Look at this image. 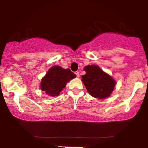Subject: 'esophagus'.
I'll use <instances>...</instances> for the list:
<instances>
[{
    "mask_svg": "<svg viewBox=\"0 0 148 148\" xmlns=\"http://www.w3.org/2000/svg\"><path fill=\"white\" fill-rule=\"evenodd\" d=\"M75 74L76 75V77H79L80 75H79V72H75Z\"/></svg>",
    "mask_w": 148,
    "mask_h": 148,
    "instance_id": "obj_1",
    "label": "esophagus"
}]
</instances>
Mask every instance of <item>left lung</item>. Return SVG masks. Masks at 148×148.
<instances>
[{"mask_svg":"<svg viewBox=\"0 0 148 148\" xmlns=\"http://www.w3.org/2000/svg\"><path fill=\"white\" fill-rule=\"evenodd\" d=\"M84 69L86 73L81 76L82 81L91 96L99 99L110 96L115 85L113 78L95 64L86 66Z\"/></svg>","mask_w":148,"mask_h":148,"instance_id":"obj_1","label":"left lung"}]
</instances>
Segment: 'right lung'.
<instances>
[{"instance_id":"1","label":"right lung","mask_w":148,"mask_h":148,"mask_svg":"<svg viewBox=\"0 0 148 148\" xmlns=\"http://www.w3.org/2000/svg\"><path fill=\"white\" fill-rule=\"evenodd\" d=\"M74 73L69 69H63L59 66L51 67L45 77L42 79L41 89L50 97L58 96L66 84L75 78Z\"/></svg>"}]
</instances>
